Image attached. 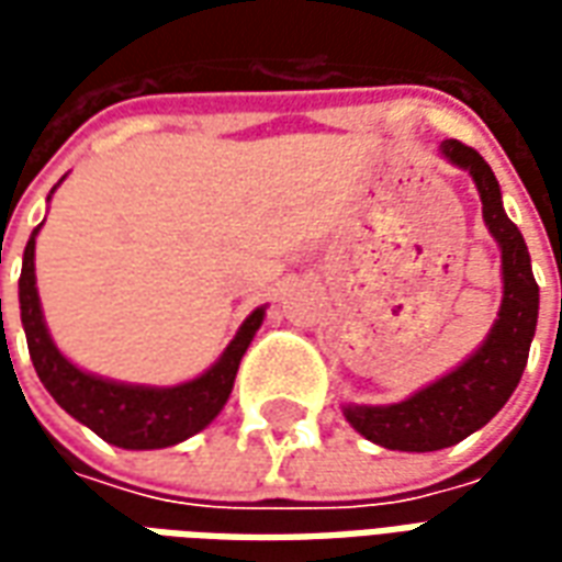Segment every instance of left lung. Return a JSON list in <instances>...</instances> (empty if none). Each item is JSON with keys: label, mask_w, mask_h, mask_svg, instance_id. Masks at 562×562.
I'll return each mask as SVG.
<instances>
[{"label": "left lung", "mask_w": 562, "mask_h": 562, "mask_svg": "<svg viewBox=\"0 0 562 562\" xmlns=\"http://www.w3.org/2000/svg\"><path fill=\"white\" fill-rule=\"evenodd\" d=\"M442 156L470 171L479 186L484 222L503 249V306L482 349L448 376L403 403L346 406V422L370 442L391 451H439L458 446L460 439L491 422L518 389L539 318V285L532 280L530 252L518 225L503 210L491 165L460 140H446Z\"/></svg>", "instance_id": "left-lung-1"}]
</instances>
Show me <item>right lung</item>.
Here are the masks:
<instances>
[{
	"label": "right lung",
	"instance_id": "add662e5",
	"mask_svg": "<svg viewBox=\"0 0 562 562\" xmlns=\"http://www.w3.org/2000/svg\"><path fill=\"white\" fill-rule=\"evenodd\" d=\"M35 234L38 228L26 244L23 270H20V322L26 330L32 367L44 389L50 391V397L71 418L87 424L92 434L120 448H135V451L168 448L204 430L228 401L240 358L256 337V330L261 328L265 310H256L246 318L220 361L192 382L173 389H144V385H120V382L90 376L66 361V355L56 349L47 334L38 289H35Z\"/></svg>",
	"mask_w": 562,
	"mask_h": 562
}]
</instances>
